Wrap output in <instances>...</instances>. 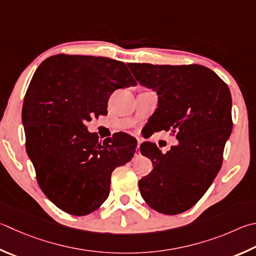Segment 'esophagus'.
Instances as JSON below:
<instances>
[{"label":"esophagus","mask_w":256,"mask_h":256,"mask_svg":"<svg viewBox=\"0 0 256 256\" xmlns=\"http://www.w3.org/2000/svg\"><path fill=\"white\" fill-rule=\"evenodd\" d=\"M140 144H141V140H140V138H138V146H136V150H138V148H140Z\"/></svg>","instance_id":"1"}]
</instances>
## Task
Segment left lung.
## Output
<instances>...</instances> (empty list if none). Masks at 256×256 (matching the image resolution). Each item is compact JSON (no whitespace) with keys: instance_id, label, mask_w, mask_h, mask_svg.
<instances>
[{"instance_id":"left-lung-1","label":"left lung","mask_w":256,"mask_h":256,"mask_svg":"<svg viewBox=\"0 0 256 256\" xmlns=\"http://www.w3.org/2000/svg\"><path fill=\"white\" fill-rule=\"evenodd\" d=\"M141 85L158 94L156 132H176V146L162 153L154 143L140 151L153 170L138 181L142 198L154 210L176 215L192 208L210 187L232 133L228 86L200 64H130Z\"/></svg>"}]
</instances>
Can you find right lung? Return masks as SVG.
<instances>
[{"label": "right lung", "mask_w": 256, "mask_h": 256, "mask_svg": "<svg viewBox=\"0 0 256 256\" xmlns=\"http://www.w3.org/2000/svg\"><path fill=\"white\" fill-rule=\"evenodd\" d=\"M128 66L105 57L57 54L40 64L28 87L26 153L41 190L72 215L96 210L108 197L113 170L136 152V140L128 134L100 141L86 126L94 115L108 114L114 90L136 85Z\"/></svg>", "instance_id": "right-lung-1"}]
</instances>
